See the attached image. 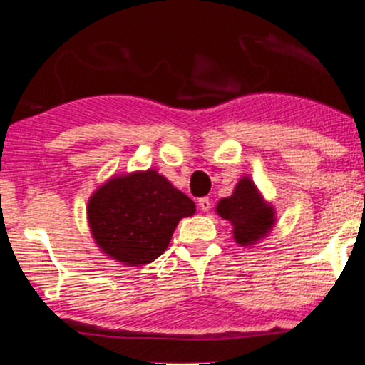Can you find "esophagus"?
<instances>
[{"label": "esophagus", "mask_w": 365, "mask_h": 365, "mask_svg": "<svg viewBox=\"0 0 365 365\" xmlns=\"http://www.w3.org/2000/svg\"><path fill=\"white\" fill-rule=\"evenodd\" d=\"M197 205H200V208L205 211V213H208L210 208H211V200L210 197H201L200 201H197Z\"/></svg>", "instance_id": "esophagus-1"}]
</instances>
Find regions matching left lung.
<instances>
[{
	"mask_svg": "<svg viewBox=\"0 0 365 365\" xmlns=\"http://www.w3.org/2000/svg\"><path fill=\"white\" fill-rule=\"evenodd\" d=\"M217 213L232 223L233 238L242 247L257 244L276 223L274 206L264 200L249 175L237 182L232 196L218 201Z\"/></svg>",
	"mask_w": 365,
	"mask_h": 365,
	"instance_id": "8db88e82",
	"label": "left lung"
}]
</instances>
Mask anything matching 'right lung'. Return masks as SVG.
Masks as SVG:
<instances>
[{"instance_id":"1","label":"right lung","mask_w":365,"mask_h":365,"mask_svg":"<svg viewBox=\"0 0 365 365\" xmlns=\"http://www.w3.org/2000/svg\"><path fill=\"white\" fill-rule=\"evenodd\" d=\"M196 206L155 169L115 175L88 201V223L103 254L125 265H143L168 249L179 220Z\"/></svg>"}]
</instances>
